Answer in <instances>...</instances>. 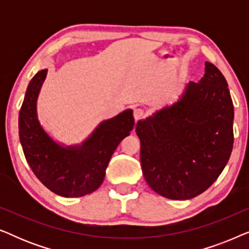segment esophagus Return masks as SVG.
Returning <instances> with one entry per match:
<instances>
[{
	"mask_svg": "<svg viewBox=\"0 0 249 249\" xmlns=\"http://www.w3.org/2000/svg\"><path fill=\"white\" fill-rule=\"evenodd\" d=\"M145 117V112L144 110H142V108H135L134 110V118L136 121L141 120V119H142Z\"/></svg>",
	"mask_w": 249,
	"mask_h": 249,
	"instance_id": "34e87169",
	"label": "esophagus"
}]
</instances>
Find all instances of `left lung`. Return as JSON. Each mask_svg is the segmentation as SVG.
Instances as JSON below:
<instances>
[{
	"instance_id": "obj_1",
	"label": "left lung",
	"mask_w": 249,
	"mask_h": 249,
	"mask_svg": "<svg viewBox=\"0 0 249 249\" xmlns=\"http://www.w3.org/2000/svg\"><path fill=\"white\" fill-rule=\"evenodd\" d=\"M233 114L226 78L205 62L198 83L189 81L178 101L136 124L147 185L176 200L205 192L232 152Z\"/></svg>"
}]
</instances>
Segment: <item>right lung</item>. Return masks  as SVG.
Segmentation results:
<instances>
[{"label": "right lung", "instance_id": "add662e5", "mask_svg": "<svg viewBox=\"0 0 249 249\" xmlns=\"http://www.w3.org/2000/svg\"><path fill=\"white\" fill-rule=\"evenodd\" d=\"M47 69L37 72L27 87L19 112V138L30 169L46 188L62 197H81L103 182L115 148L130 135L135 124L127 108L108 120L78 145H63L51 137L37 115V98Z\"/></svg>", "mask_w": 249, "mask_h": 249}]
</instances>
